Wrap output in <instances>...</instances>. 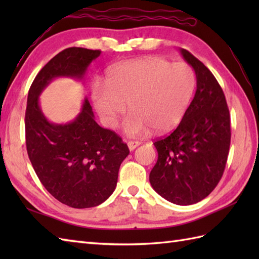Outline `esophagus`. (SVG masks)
Returning a JSON list of instances; mask_svg holds the SVG:
<instances>
[{"mask_svg": "<svg viewBox=\"0 0 259 259\" xmlns=\"http://www.w3.org/2000/svg\"><path fill=\"white\" fill-rule=\"evenodd\" d=\"M140 145H141L140 141H128V148H129L130 151L135 150L136 148L138 147V146H140Z\"/></svg>", "mask_w": 259, "mask_h": 259, "instance_id": "obj_1", "label": "esophagus"}]
</instances>
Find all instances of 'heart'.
<instances>
[{"label": "heart", "mask_w": 259, "mask_h": 259, "mask_svg": "<svg viewBox=\"0 0 259 259\" xmlns=\"http://www.w3.org/2000/svg\"><path fill=\"white\" fill-rule=\"evenodd\" d=\"M195 87L196 75L188 64L148 57L115 65L104 84H92L91 99L109 128L117 126L128 104L131 113L124 124L126 135L141 136L150 128L160 134L184 118Z\"/></svg>", "instance_id": "1"}]
</instances>
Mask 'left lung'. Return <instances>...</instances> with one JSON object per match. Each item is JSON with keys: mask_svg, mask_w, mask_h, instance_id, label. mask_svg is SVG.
Instances as JSON below:
<instances>
[{"mask_svg": "<svg viewBox=\"0 0 259 259\" xmlns=\"http://www.w3.org/2000/svg\"><path fill=\"white\" fill-rule=\"evenodd\" d=\"M180 53L195 71L197 89L177 129L153 144L158 160L149 181L166 200L187 206L206 198L222 178L230 146V115L213 74L185 49Z\"/></svg>", "mask_w": 259, "mask_h": 259, "instance_id": "1", "label": "left lung"}]
</instances>
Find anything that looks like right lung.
I'll use <instances>...</instances> for the list:
<instances>
[{
	"label": "right lung",
	"instance_id": "1",
	"mask_svg": "<svg viewBox=\"0 0 259 259\" xmlns=\"http://www.w3.org/2000/svg\"><path fill=\"white\" fill-rule=\"evenodd\" d=\"M100 54L84 48L65 49L41 69L27 95L25 140L30 161L46 189L72 208L96 207L112 195L129 149L118 135L96 122L88 99L72 121L54 123L42 112L40 95L57 78L81 81Z\"/></svg>",
	"mask_w": 259,
	"mask_h": 259
}]
</instances>
